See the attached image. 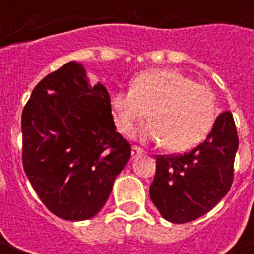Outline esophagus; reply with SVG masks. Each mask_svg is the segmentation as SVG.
<instances>
[{
  "label": "esophagus",
  "mask_w": 254,
  "mask_h": 254,
  "mask_svg": "<svg viewBox=\"0 0 254 254\" xmlns=\"http://www.w3.org/2000/svg\"><path fill=\"white\" fill-rule=\"evenodd\" d=\"M140 155H143V149H140L138 147H132V158H137Z\"/></svg>",
  "instance_id": "esophagus-1"
}]
</instances>
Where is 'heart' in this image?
<instances>
[{
	"label": "heart",
	"instance_id": "1",
	"mask_svg": "<svg viewBox=\"0 0 254 254\" xmlns=\"http://www.w3.org/2000/svg\"><path fill=\"white\" fill-rule=\"evenodd\" d=\"M111 109L124 134H130L149 113L152 124L140 133L141 140L165 143L174 152L201 143L216 118L212 91L171 69L141 73L132 89L111 95Z\"/></svg>",
	"mask_w": 254,
	"mask_h": 254
}]
</instances>
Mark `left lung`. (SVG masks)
<instances>
[{"mask_svg":"<svg viewBox=\"0 0 254 254\" xmlns=\"http://www.w3.org/2000/svg\"><path fill=\"white\" fill-rule=\"evenodd\" d=\"M237 149L234 120L224 111L196 148L177 156H158L149 196L160 215L171 223H188L211 211L233 184Z\"/></svg>","mask_w":254,"mask_h":254,"instance_id":"1","label":"left lung"}]
</instances>
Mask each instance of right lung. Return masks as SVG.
<instances>
[{"label": "right lung", "instance_id": "1", "mask_svg": "<svg viewBox=\"0 0 254 254\" xmlns=\"http://www.w3.org/2000/svg\"><path fill=\"white\" fill-rule=\"evenodd\" d=\"M23 166L42 202L65 220L103 208L130 144L117 133L110 96L76 61L47 74L21 116Z\"/></svg>", "mask_w": 254, "mask_h": 254}]
</instances>
